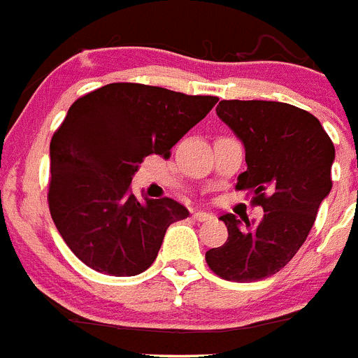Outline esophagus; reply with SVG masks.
<instances>
[{
    "instance_id": "1",
    "label": "esophagus",
    "mask_w": 358,
    "mask_h": 358,
    "mask_svg": "<svg viewBox=\"0 0 358 358\" xmlns=\"http://www.w3.org/2000/svg\"><path fill=\"white\" fill-rule=\"evenodd\" d=\"M192 217H194V220H197V222H206V220H211V218H213V215L206 213V211H195Z\"/></svg>"
}]
</instances>
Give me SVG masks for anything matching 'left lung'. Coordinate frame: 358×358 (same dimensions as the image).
<instances>
[{"label": "left lung", "mask_w": 358, "mask_h": 358, "mask_svg": "<svg viewBox=\"0 0 358 358\" xmlns=\"http://www.w3.org/2000/svg\"><path fill=\"white\" fill-rule=\"evenodd\" d=\"M217 115L245 147L248 170L236 189L252 194L264 217L222 215L229 236L206 252V264L222 280L260 281L285 267L308 236L331 189L335 148L319 120L290 103L222 100Z\"/></svg>", "instance_id": "1"}]
</instances>
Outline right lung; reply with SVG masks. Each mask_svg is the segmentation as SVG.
<instances>
[{"label": "right lung", "mask_w": 358, "mask_h": 358, "mask_svg": "<svg viewBox=\"0 0 358 358\" xmlns=\"http://www.w3.org/2000/svg\"><path fill=\"white\" fill-rule=\"evenodd\" d=\"M218 102L157 85L115 82L73 102L50 143L48 206L73 255L96 273L136 276L154 264L170 224L188 210L170 197L143 204L132 176Z\"/></svg>", "instance_id": "right-lung-1"}]
</instances>
